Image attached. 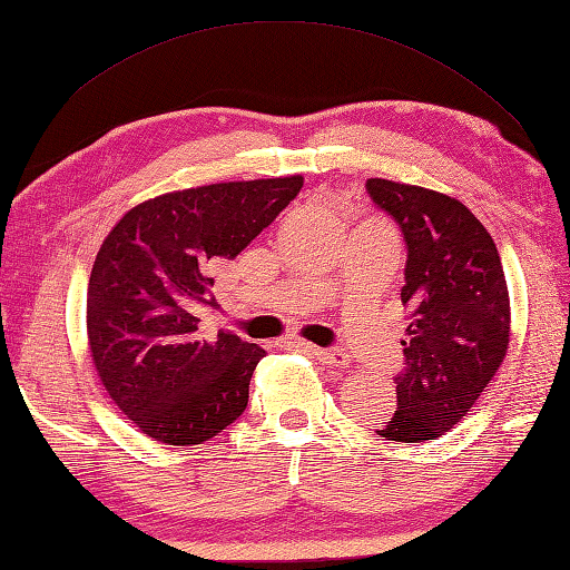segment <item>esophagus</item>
<instances>
[{"label": "esophagus", "mask_w": 570, "mask_h": 570, "mask_svg": "<svg viewBox=\"0 0 570 570\" xmlns=\"http://www.w3.org/2000/svg\"><path fill=\"white\" fill-rule=\"evenodd\" d=\"M298 348L308 351V354H314L321 364L326 366H334V368H346L351 364V358L344 348H318V346H312V344H304V341H296Z\"/></svg>", "instance_id": "34e87169"}]
</instances>
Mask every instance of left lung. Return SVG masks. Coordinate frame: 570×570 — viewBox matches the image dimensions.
Segmentation results:
<instances>
[{
  "label": "left lung",
  "mask_w": 570,
  "mask_h": 570,
  "mask_svg": "<svg viewBox=\"0 0 570 570\" xmlns=\"http://www.w3.org/2000/svg\"><path fill=\"white\" fill-rule=\"evenodd\" d=\"M366 191L406 242L401 302L411 308L396 413L376 433L421 443L451 431L503 364L511 304L499 249L453 196L368 179Z\"/></svg>",
  "instance_id": "8db88e82"
}]
</instances>
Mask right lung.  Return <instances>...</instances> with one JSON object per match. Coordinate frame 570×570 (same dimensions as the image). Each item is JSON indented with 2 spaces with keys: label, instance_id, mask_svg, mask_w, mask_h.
Returning a JSON list of instances; mask_svg holds the SVG:
<instances>
[{
  "label": "right lung",
  "instance_id": "add662e5",
  "mask_svg": "<svg viewBox=\"0 0 570 570\" xmlns=\"http://www.w3.org/2000/svg\"><path fill=\"white\" fill-rule=\"evenodd\" d=\"M304 177L196 186L134 206L95 258L91 361L119 411L167 446L204 443L242 416L266 351L229 331L204 336L214 272L239 256Z\"/></svg>",
  "mask_w": 570,
  "mask_h": 570
}]
</instances>
